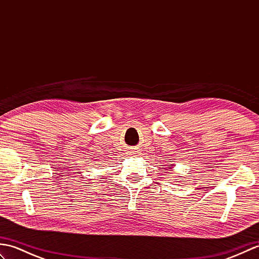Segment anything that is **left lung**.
I'll list each match as a JSON object with an SVG mask.
<instances>
[{"mask_svg":"<svg viewBox=\"0 0 259 259\" xmlns=\"http://www.w3.org/2000/svg\"><path fill=\"white\" fill-rule=\"evenodd\" d=\"M168 166H174V164H168ZM171 168H172V167H170L169 169H171Z\"/></svg>","mask_w":259,"mask_h":259,"instance_id":"left-lung-1","label":"left lung"}]
</instances>
